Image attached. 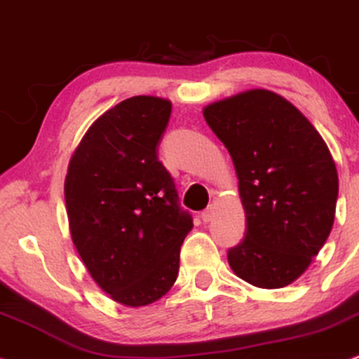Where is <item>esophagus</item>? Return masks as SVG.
<instances>
[{"mask_svg": "<svg viewBox=\"0 0 359 359\" xmlns=\"http://www.w3.org/2000/svg\"><path fill=\"white\" fill-rule=\"evenodd\" d=\"M213 215H215V206L210 205L208 208H206L205 212L201 213V218H203V222H210L213 218Z\"/></svg>", "mask_w": 359, "mask_h": 359, "instance_id": "esophagus-1", "label": "esophagus"}]
</instances>
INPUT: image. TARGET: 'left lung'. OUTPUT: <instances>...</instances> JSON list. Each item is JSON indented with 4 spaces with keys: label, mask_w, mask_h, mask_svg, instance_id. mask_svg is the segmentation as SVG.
<instances>
[{
    "label": "left lung",
    "mask_w": 359,
    "mask_h": 359,
    "mask_svg": "<svg viewBox=\"0 0 359 359\" xmlns=\"http://www.w3.org/2000/svg\"><path fill=\"white\" fill-rule=\"evenodd\" d=\"M225 144L245 210V238L229 250L235 276L260 289H280L307 271L330 237L338 171L321 134L296 105L250 88L203 109Z\"/></svg>",
    "instance_id": "1"
}]
</instances>
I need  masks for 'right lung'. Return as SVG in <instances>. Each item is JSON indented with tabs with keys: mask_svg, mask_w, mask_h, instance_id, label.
I'll use <instances>...</instances> for the list:
<instances>
[{
	"mask_svg": "<svg viewBox=\"0 0 359 359\" xmlns=\"http://www.w3.org/2000/svg\"><path fill=\"white\" fill-rule=\"evenodd\" d=\"M171 107L164 97L134 95L105 111L75 147L63 184L80 259L95 284L126 307L168 294L193 229L158 161Z\"/></svg>",
	"mask_w": 359,
	"mask_h": 359,
	"instance_id": "right-lung-1",
	"label": "right lung"
}]
</instances>
